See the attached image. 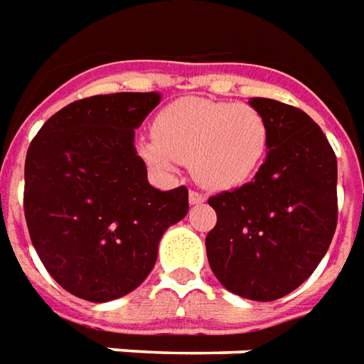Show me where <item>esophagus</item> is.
Instances as JSON below:
<instances>
[{
    "label": "esophagus",
    "instance_id": "obj_1",
    "mask_svg": "<svg viewBox=\"0 0 364 364\" xmlns=\"http://www.w3.org/2000/svg\"><path fill=\"white\" fill-rule=\"evenodd\" d=\"M188 200H190V203H192V205H200V203L205 202V196L200 194V192H194V190H190Z\"/></svg>",
    "mask_w": 364,
    "mask_h": 364
}]
</instances>
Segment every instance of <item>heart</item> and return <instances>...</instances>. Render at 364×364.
I'll use <instances>...</instances> for the list:
<instances>
[{
  "label": "heart",
  "instance_id": "heart-1",
  "mask_svg": "<svg viewBox=\"0 0 364 364\" xmlns=\"http://www.w3.org/2000/svg\"><path fill=\"white\" fill-rule=\"evenodd\" d=\"M269 145V121L259 107L186 97L156 115L154 136L141 143V154L166 172L188 162L203 188L233 190L257 174Z\"/></svg>",
  "mask_w": 364,
  "mask_h": 364
}]
</instances>
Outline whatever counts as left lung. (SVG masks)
Returning a JSON list of instances; mask_svg holds the SVG:
<instances>
[{
    "label": "left lung",
    "instance_id": "obj_1",
    "mask_svg": "<svg viewBox=\"0 0 364 364\" xmlns=\"http://www.w3.org/2000/svg\"><path fill=\"white\" fill-rule=\"evenodd\" d=\"M270 145L255 180L211 196L205 237L213 274L229 292L272 301L310 278L337 228V159L316 121L294 105L252 97Z\"/></svg>",
    "mask_w": 364,
    "mask_h": 364
}]
</instances>
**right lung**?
Instances as JSON below:
<instances>
[{
	"instance_id": "1",
	"label": "right lung",
	"mask_w": 364,
	"mask_h": 364,
	"mask_svg": "<svg viewBox=\"0 0 364 364\" xmlns=\"http://www.w3.org/2000/svg\"><path fill=\"white\" fill-rule=\"evenodd\" d=\"M156 92L92 95L56 112L31 141L23 208L48 274L74 296L109 301L153 270L162 233L188 213V188L146 180L135 129Z\"/></svg>"
}]
</instances>
